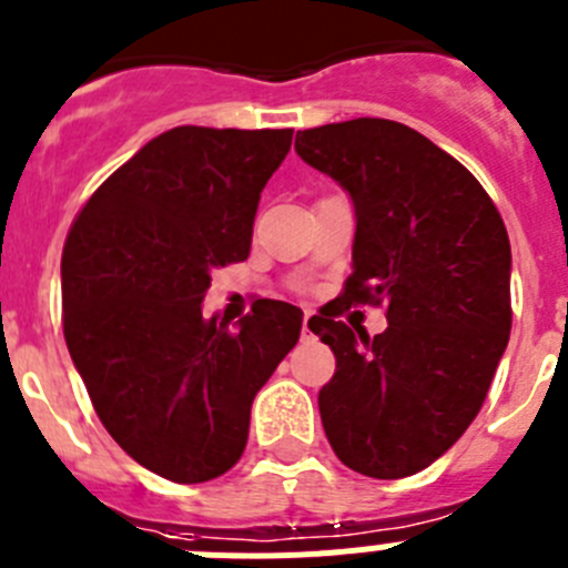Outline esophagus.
Returning a JSON list of instances; mask_svg holds the SVG:
<instances>
[{"instance_id": "34e87169", "label": "esophagus", "mask_w": 568, "mask_h": 568, "mask_svg": "<svg viewBox=\"0 0 568 568\" xmlns=\"http://www.w3.org/2000/svg\"><path fill=\"white\" fill-rule=\"evenodd\" d=\"M314 336V316L305 314V320H302V338Z\"/></svg>"}]
</instances>
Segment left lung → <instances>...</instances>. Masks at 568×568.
<instances>
[{
  "instance_id": "left-lung-1",
  "label": "left lung",
  "mask_w": 568,
  "mask_h": 568,
  "mask_svg": "<svg viewBox=\"0 0 568 568\" xmlns=\"http://www.w3.org/2000/svg\"><path fill=\"white\" fill-rule=\"evenodd\" d=\"M302 162L342 184L356 212L342 302L386 305L375 338L314 316L336 375L320 392L333 452L373 479L443 457L479 415L510 338V237L479 182L395 120L296 131Z\"/></svg>"
}]
</instances>
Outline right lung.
<instances>
[{
    "instance_id": "right-lung-1",
    "label": "right lung",
    "mask_w": 568,
    "mask_h": 568,
    "mask_svg": "<svg viewBox=\"0 0 568 568\" xmlns=\"http://www.w3.org/2000/svg\"><path fill=\"white\" fill-rule=\"evenodd\" d=\"M291 136L164 131L94 190L63 246V338L94 412L131 459L179 485L241 459L254 395L300 338L288 302L257 300L235 331L201 314L212 268L248 257Z\"/></svg>"
}]
</instances>
